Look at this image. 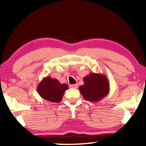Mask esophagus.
Returning a JSON list of instances; mask_svg holds the SVG:
<instances>
[{
    "label": "esophagus",
    "instance_id": "34e87169",
    "mask_svg": "<svg viewBox=\"0 0 146 146\" xmlns=\"http://www.w3.org/2000/svg\"><path fill=\"white\" fill-rule=\"evenodd\" d=\"M70 87H71V88H78V84H71L70 85Z\"/></svg>",
    "mask_w": 146,
    "mask_h": 146
}]
</instances>
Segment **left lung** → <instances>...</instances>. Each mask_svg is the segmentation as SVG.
Wrapping results in <instances>:
<instances>
[{"instance_id":"obj_1","label":"left lung","mask_w":146,"mask_h":146,"mask_svg":"<svg viewBox=\"0 0 146 146\" xmlns=\"http://www.w3.org/2000/svg\"><path fill=\"white\" fill-rule=\"evenodd\" d=\"M83 85L79 90L87 101L99 102L109 93V82L105 75L91 73L83 78Z\"/></svg>"}]
</instances>
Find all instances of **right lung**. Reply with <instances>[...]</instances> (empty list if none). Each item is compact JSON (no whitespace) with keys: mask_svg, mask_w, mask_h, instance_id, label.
<instances>
[{"mask_svg":"<svg viewBox=\"0 0 146 146\" xmlns=\"http://www.w3.org/2000/svg\"><path fill=\"white\" fill-rule=\"evenodd\" d=\"M66 84H61L58 80L45 77L38 84L37 91L41 98L51 102L58 103L62 100L64 93L68 89Z\"/></svg>","mask_w":146,"mask_h":146,"instance_id":"obj_1","label":"right lung"}]
</instances>
